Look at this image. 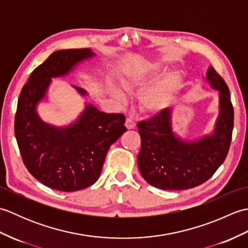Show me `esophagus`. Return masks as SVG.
I'll list each match as a JSON object with an SVG mask.
<instances>
[{
    "mask_svg": "<svg viewBox=\"0 0 248 248\" xmlns=\"http://www.w3.org/2000/svg\"><path fill=\"white\" fill-rule=\"evenodd\" d=\"M125 127H127L128 130L134 129L135 128V121L132 118H127V120H125Z\"/></svg>",
    "mask_w": 248,
    "mask_h": 248,
    "instance_id": "1",
    "label": "esophagus"
}]
</instances>
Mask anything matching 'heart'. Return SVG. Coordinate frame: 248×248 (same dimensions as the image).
I'll return each instance as SVG.
<instances>
[{
  "label": "heart",
  "instance_id": "heart-1",
  "mask_svg": "<svg viewBox=\"0 0 248 248\" xmlns=\"http://www.w3.org/2000/svg\"><path fill=\"white\" fill-rule=\"evenodd\" d=\"M159 70V66L149 64V62H144L139 69L130 72L127 76L121 78L119 80V85L125 92L131 93L136 87L144 86L149 81V78H151V77L155 75ZM179 84H180V77H179V75L175 72L167 75L159 83H156L155 85L146 89L140 99L141 107H143L146 112L150 114L161 112L171 101L172 97L177 93ZM110 94L117 101H124V94L117 88H110Z\"/></svg>",
  "mask_w": 248,
  "mask_h": 248
}]
</instances>
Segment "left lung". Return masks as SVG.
<instances>
[{"label":"left lung","mask_w":248,"mask_h":248,"mask_svg":"<svg viewBox=\"0 0 248 248\" xmlns=\"http://www.w3.org/2000/svg\"><path fill=\"white\" fill-rule=\"evenodd\" d=\"M205 78L218 92V116L211 134L194 140L180 138L173 132L172 108H168L138 124L141 139L139 170L150 186L170 191L198 186L213 176L227 156L233 129L229 89L212 66Z\"/></svg>","instance_id":"1"}]
</instances>
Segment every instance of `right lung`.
I'll list each match as a JSON object with an SVG mask.
<instances>
[{"mask_svg":"<svg viewBox=\"0 0 248 248\" xmlns=\"http://www.w3.org/2000/svg\"><path fill=\"white\" fill-rule=\"evenodd\" d=\"M93 56L91 49L54 52L31 73L18 100L15 135L24 165L39 182L57 191L75 192L93 186L110 145L127 131L124 114H107L91 103L65 127L45 123L37 112L52 78L68 76ZM73 88L82 97L87 94L85 89Z\"/></svg>","mask_w":248,"mask_h":248,"instance_id":"obj_1","label":"right lung"}]
</instances>
